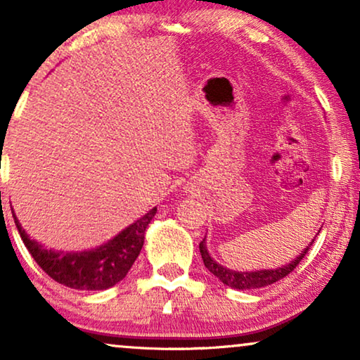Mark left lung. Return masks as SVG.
I'll return each instance as SVG.
<instances>
[{"label":"left lung","mask_w":360,"mask_h":360,"mask_svg":"<svg viewBox=\"0 0 360 360\" xmlns=\"http://www.w3.org/2000/svg\"><path fill=\"white\" fill-rule=\"evenodd\" d=\"M205 240H206V238L200 243V252H201V259H203V262H205V267L208 269L210 272L214 275V277H218L224 285H228V287L236 288V290L262 288V287H267V285L278 282V280H282L283 277H287L292 270L297 269L300 260L304 257V254L308 252L309 248H311L314 243V239H313L311 243H309L307 248L302 250V254L297 255V259H293L292 262L285 264L278 269H264V270H252V272H239V270H231L228 267H224V265L216 262V260L211 257V254L208 252V248H206Z\"/></svg>","instance_id":"left-lung-1"}]
</instances>
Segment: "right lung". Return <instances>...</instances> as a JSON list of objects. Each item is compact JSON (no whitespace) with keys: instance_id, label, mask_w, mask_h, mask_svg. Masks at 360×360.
Listing matches in <instances>:
<instances>
[{"instance_id":"obj_1","label":"right lung","mask_w":360,"mask_h":360,"mask_svg":"<svg viewBox=\"0 0 360 360\" xmlns=\"http://www.w3.org/2000/svg\"><path fill=\"white\" fill-rule=\"evenodd\" d=\"M155 213L157 208H152L149 213L127 226L126 229H122L108 243L101 244L100 248L70 250V252L44 248L37 240L29 238L14 211L13 218L29 254L49 277L65 287L96 292V290L115 287L117 282L126 277L144 245L146 229Z\"/></svg>"}]
</instances>
